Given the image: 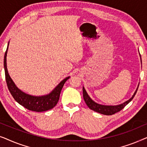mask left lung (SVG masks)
<instances>
[{"instance_id":"left-lung-1","label":"left lung","mask_w":147,"mask_h":147,"mask_svg":"<svg viewBox=\"0 0 147 147\" xmlns=\"http://www.w3.org/2000/svg\"><path fill=\"white\" fill-rule=\"evenodd\" d=\"M138 88L136 89V92H134V95L132 96V97L124 102V103L120 104V105L117 106H104V105H101V104H99L98 103H96L95 102L93 101L88 94L86 92L85 88L83 87V97L84 99V101H85L86 104H87V106L89 107L90 109L94 110V111L97 112L98 113L104 114V115H112V114H114L116 112H120V110L123 109V108L125 107V106L127 105V104L129 103V102L131 101V100L133 99V98L135 96V94L137 92Z\"/></svg>"}]
</instances>
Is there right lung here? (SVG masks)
Instances as JSON below:
<instances>
[{"label":"right lung","instance_id":"1","mask_svg":"<svg viewBox=\"0 0 147 147\" xmlns=\"http://www.w3.org/2000/svg\"><path fill=\"white\" fill-rule=\"evenodd\" d=\"M8 47H9V44H8ZM8 47L7 50H6L5 57H4V67H5V78L8 88H9V92H11L14 99L21 105L24 106L28 110H31V111L44 112L55 107L59 101L62 88H63L65 82L69 79V77L66 78L63 80H62L58 84L57 87L48 95L43 96H33L24 93L15 86V84H14L13 81L10 77L9 73H8L7 67V54Z\"/></svg>","mask_w":147,"mask_h":147}]
</instances>
